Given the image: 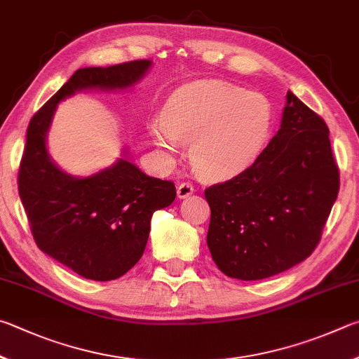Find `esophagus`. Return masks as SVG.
<instances>
[{"mask_svg":"<svg viewBox=\"0 0 359 359\" xmlns=\"http://www.w3.org/2000/svg\"><path fill=\"white\" fill-rule=\"evenodd\" d=\"M176 194H178V198H186L194 194V186L191 183H181L176 187Z\"/></svg>","mask_w":359,"mask_h":359,"instance_id":"1","label":"esophagus"}]
</instances>
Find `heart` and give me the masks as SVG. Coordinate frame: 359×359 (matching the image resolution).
Segmentation results:
<instances>
[{"instance_id": "1", "label": "heart", "mask_w": 359, "mask_h": 359, "mask_svg": "<svg viewBox=\"0 0 359 359\" xmlns=\"http://www.w3.org/2000/svg\"><path fill=\"white\" fill-rule=\"evenodd\" d=\"M271 126L273 107L263 94L202 80L176 91L149 130L168 153H175L180 142H191L194 168L205 178L225 180L252 165Z\"/></svg>"}]
</instances>
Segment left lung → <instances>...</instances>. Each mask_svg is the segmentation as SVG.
<instances>
[{"label": "left lung", "mask_w": 359, "mask_h": 359, "mask_svg": "<svg viewBox=\"0 0 359 359\" xmlns=\"http://www.w3.org/2000/svg\"><path fill=\"white\" fill-rule=\"evenodd\" d=\"M337 192L328 126L288 91L280 129L252 165L205 189L212 260L240 280L298 265L317 248Z\"/></svg>", "instance_id": "obj_1"}]
</instances>
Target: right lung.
Here are the masks:
<instances>
[{
    "instance_id": "1",
    "label": "right lung",
    "mask_w": 359,
    "mask_h": 359,
    "mask_svg": "<svg viewBox=\"0 0 359 359\" xmlns=\"http://www.w3.org/2000/svg\"><path fill=\"white\" fill-rule=\"evenodd\" d=\"M149 60L75 71L31 118L18 168V196L42 252L85 279L121 278L140 260L151 216L172 205L173 181L144 175L134 163L115 165L88 178L62 172L50 159L46 135L60 100L86 88L121 90L140 80Z\"/></svg>"
}]
</instances>
